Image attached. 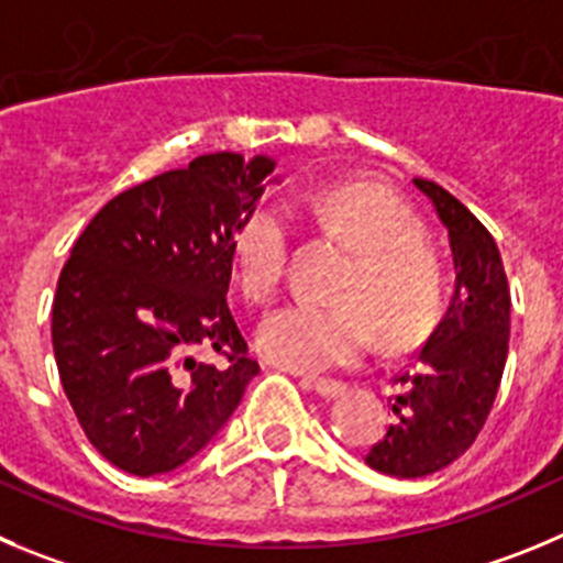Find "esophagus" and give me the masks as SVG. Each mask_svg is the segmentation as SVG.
Here are the masks:
<instances>
[{
  "label": "esophagus",
  "mask_w": 563,
  "mask_h": 563,
  "mask_svg": "<svg viewBox=\"0 0 563 563\" xmlns=\"http://www.w3.org/2000/svg\"><path fill=\"white\" fill-rule=\"evenodd\" d=\"M302 388H311V391H317L319 397H324V400H335V397H341V394L346 391V383L341 380H313V377H302Z\"/></svg>",
  "instance_id": "1"
}]
</instances>
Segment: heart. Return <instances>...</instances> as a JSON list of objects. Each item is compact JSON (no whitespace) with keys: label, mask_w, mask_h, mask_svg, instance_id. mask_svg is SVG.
<instances>
[{"label":"heart","mask_w":563,"mask_h":563,"mask_svg":"<svg viewBox=\"0 0 563 563\" xmlns=\"http://www.w3.org/2000/svg\"><path fill=\"white\" fill-rule=\"evenodd\" d=\"M317 228L353 252L333 299L339 306H294L275 313L257 335L272 364L294 372L353 366L372 339L388 350L417 344L439 322L444 275L422 244L411 210L375 186L344 183L308 199ZM291 222L275 202H261L241 219L233 239L235 277L244 297L269 306L286 275Z\"/></svg>","instance_id":"1"}]
</instances>
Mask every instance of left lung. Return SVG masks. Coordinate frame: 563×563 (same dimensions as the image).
<instances>
[{
	"instance_id": "left-lung-1",
	"label": "left lung",
	"mask_w": 563,
	"mask_h": 563,
	"mask_svg": "<svg viewBox=\"0 0 563 563\" xmlns=\"http://www.w3.org/2000/svg\"><path fill=\"white\" fill-rule=\"evenodd\" d=\"M413 186L450 233L455 294L439 328L394 383V424L366 453L383 475L424 477L472 448L495 406L511 333V291L495 239L466 205L433 180Z\"/></svg>"
}]
</instances>
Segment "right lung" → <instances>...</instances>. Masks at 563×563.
Instances as JSON below:
<instances>
[{"mask_svg": "<svg viewBox=\"0 0 563 563\" xmlns=\"http://www.w3.org/2000/svg\"><path fill=\"white\" fill-rule=\"evenodd\" d=\"M275 161L199 155L110 199L71 246L52 302L63 391L113 466L150 477L199 453L261 372L230 311L233 239ZM199 345L222 367L192 358Z\"/></svg>", "mask_w": 563, "mask_h": 563, "instance_id": "1", "label": "right lung"}]
</instances>
